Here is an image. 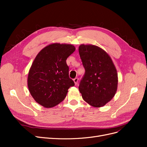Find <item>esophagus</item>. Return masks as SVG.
<instances>
[{
    "instance_id": "1",
    "label": "esophagus",
    "mask_w": 147,
    "mask_h": 147,
    "mask_svg": "<svg viewBox=\"0 0 147 147\" xmlns=\"http://www.w3.org/2000/svg\"><path fill=\"white\" fill-rule=\"evenodd\" d=\"M78 78H75L74 79V83H75V85H77V83H78Z\"/></svg>"
}]
</instances>
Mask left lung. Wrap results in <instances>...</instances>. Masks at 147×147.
I'll return each instance as SVG.
<instances>
[{
    "label": "left lung",
    "mask_w": 147,
    "mask_h": 147,
    "mask_svg": "<svg viewBox=\"0 0 147 147\" xmlns=\"http://www.w3.org/2000/svg\"><path fill=\"white\" fill-rule=\"evenodd\" d=\"M78 51L85 69L79 91L88 104L100 107L112 100L117 92L116 67L110 56L99 47L83 44Z\"/></svg>",
    "instance_id": "8db88e82"
}]
</instances>
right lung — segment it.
<instances>
[{"label": "right lung", "instance_id": "add662e5", "mask_svg": "<svg viewBox=\"0 0 147 147\" xmlns=\"http://www.w3.org/2000/svg\"><path fill=\"white\" fill-rule=\"evenodd\" d=\"M75 50L70 44L55 43L43 48L35 57L28 74V86L34 100L44 107L59 104L68 89L75 85L66 63Z\"/></svg>", "mask_w": 147, "mask_h": 147}]
</instances>
